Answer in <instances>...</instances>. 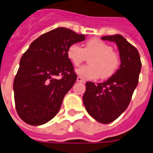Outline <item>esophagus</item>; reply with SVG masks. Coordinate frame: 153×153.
Instances as JSON below:
<instances>
[{"instance_id":"esophagus-1","label":"esophagus","mask_w":153,"mask_h":153,"mask_svg":"<svg viewBox=\"0 0 153 153\" xmlns=\"http://www.w3.org/2000/svg\"><path fill=\"white\" fill-rule=\"evenodd\" d=\"M76 80H77V82H85V80L82 77H80V76H77Z\"/></svg>"}]
</instances>
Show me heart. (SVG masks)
<instances>
[{"instance_id":"heart-1","label":"heart","mask_w":153,"mask_h":153,"mask_svg":"<svg viewBox=\"0 0 153 153\" xmlns=\"http://www.w3.org/2000/svg\"><path fill=\"white\" fill-rule=\"evenodd\" d=\"M68 59L73 65L78 66L89 58V65H84L76 69V74L84 80H93L100 76L107 79L113 76L120 63L119 56L113 52L109 44L100 39H90L84 48L76 44L71 45L67 51Z\"/></svg>"}]
</instances>
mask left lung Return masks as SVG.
Segmentation results:
<instances>
[{"instance_id":"left-lung-1","label":"left lung","mask_w":153,"mask_h":153,"mask_svg":"<svg viewBox=\"0 0 153 153\" xmlns=\"http://www.w3.org/2000/svg\"><path fill=\"white\" fill-rule=\"evenodd\" d=\"M101 39L117 44L121 64L114 75L105 82L95 85L88 81L83 102L91 117L100 123L108 124L117 119L129 105L139 81L141 61L138 50L121 35Z\"/></svg>"}]
</instances>
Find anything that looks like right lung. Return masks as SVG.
Here are the masks:
<instances>
[{"label": "right lung", "mask_w": 153, "mask_h": 153, "mask_svg": "<svg viewBox=\"0 0 153 153\" xmlns=\"http://www.w3.org/2000/svg\"><path fill=\"white\" fill-rule=\"evenodd\" d=\"M85 39V35L60 27L32 42L21 57L13 82L16 110L23 121L44 125L57 114L77 78L67 51ZM57 75L62 78L56 79Z\"/></svg>", "instance_id": "1"}]
</instances>
